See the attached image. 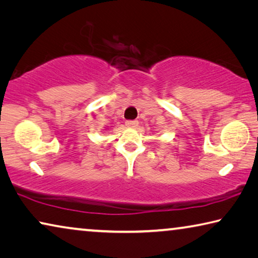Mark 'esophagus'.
Returning a JSON list of instances; mask_svg holds the SVG:
<instances>
[{"label":"esophagus","mask_w":258,"mask_h":258,"mask_svg":"<svg viewBox=\"0 0 258 258\" xmlns=\"http://www.w3.org/2000/svg\"><path fill=\"white\" fill-rule=\"evenodd\" d=\"M125 125L129 126V128H136V126L138 125V121H136V120H126Z\"/></svg>","instance_id":"esophagus-1"}]
</instances>
